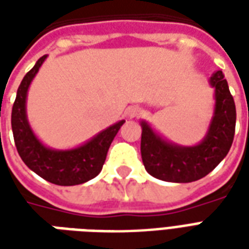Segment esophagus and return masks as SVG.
<instances>
[{
  "label": "esophagus",
  "instance_id": "obj_1",
  "mask_svg": "<svg viewBox=\"0 0 249 249\" xmlns=\"http://www.w3.org/2000/svg\"><path fill=\"white\" fill-rule=\"evenodd\" d=\"M140 108L139 107H129V108L126 109V114H128V117L130 119H133V117H137L139 114H140Z\"/></svg>",
  "mask_w": 249,
  "mask_h": 249
}]
</instances>
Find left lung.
Masks as SVG:
<instances>
[{"instance_id": "obj_1", "label": "left lung", "mask_w": 249, "mask_h": 249, "mask_svg": "<svg viewBox=\"0 0 249 249\" xmlns=\"http://www.w3.org/2000/svg\"><path fill=\"white\" fill-rule=\"evenodd\" d=\"M214 88V112L204 140L195 146H180L164 140L141 121V157L146 172L169 183H191L203 178L227 156L233 141L236 108L223 71L209 78Z\"/></svg>"}]
</instances>
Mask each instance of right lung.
I'll list each match as a JSON object with an SVG mask.
<instances>
[{
  "mask_svg": "<svg viewBox=\"0 0 249 249\" xmlns=\"http://www.w3.org/2000/svg\"><path fill=\"white\" fill-rule=\"evenodd\" d=\"M46 57H41L25 74L17 90L12 109V129L16 148L22 161L49 183L64 187L87 183L101 172L109 146L125 120L104 129L92 140L74 149L56 151L44 145L33 133L26 117V94L30 82Z\"/></svg>",
  "mask_w": 249,
  "mask_h": 249,
  "instance_id": "1",
  "label": "right lung"
}]
</instances>
